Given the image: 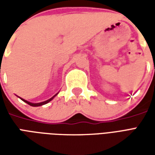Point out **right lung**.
Wrapping results in <instances>:
<instances>
[{
	"instance_id": "right-lung-1",
	"label": "right lung",
	"mask_w": 155,
	"mask_h": 155,
	"mask_svg": "<svg viewBox=\"0 0 155 155\" xmlns=\"http://www.w3.org/2000/svg\"><path fill=\"white\" fill-rule=\"evenodd\" d=\"M56 94H54L53 97L51 98V99H50V100H48V101H44V102H41V103H37V104H34V103H31V102H28V101H25V100H23V99H21H21L22 101H24V102H25L26 104H30L31 106H34V107H36V106H41V105H43V104H47V103H49V102H50V101H51V100H52V99L54 97V96H56Z\"/></svg>"
}]
</instances>
